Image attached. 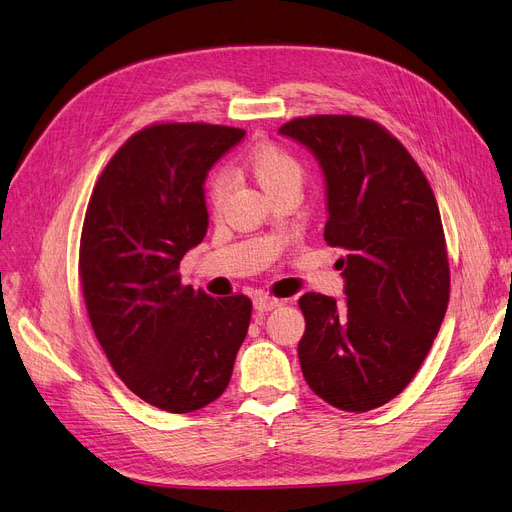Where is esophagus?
I'll return each mask as SVG.
<instances>
[{
    "instance_id": "34e87169",
    "label": "esophagus",
    "mask_w": 512,
    "mask_h": 512,
    "mask_svg": "<svg viewBox=\"0 0 512 512\" xmlns=\"http://www.w3.org/2000/svg\"><path fill=\"white\" fill-rule=\"evenodd\" d=\"M277 305H279V301H277V298H273V296H267V294L254 296V309H256L258 313H269V311H273Z\"/></svg>"
}]
</instances>
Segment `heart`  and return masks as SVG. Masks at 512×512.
Listing matches in <instances>:
<instances>
[{"mask_svg":"<svg viewBox=\"0 0 512 512\" xmlns=\"http://www.w3.org/2000/svg\"><path fill=\"white\" fill-rule=\"evenodd\" d=\"M243 171L260 186L267 197L281 190H298L303 184V167L286 148L275 144L254 146L243 158ZM226 195V180L216 175L209 184V201L214 207L222 203Z\"/></svg>","mask_w":512,"mask_h":512,"instance_id":"b5f03b06","label":"heart"}]
</instances>
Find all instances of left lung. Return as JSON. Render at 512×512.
I'll return each instance as SVG.
<instances>
[{
	"label": "left lung",
	"instance_id": "8db88e82",
	"mask_svg": "<svg viewBox=\"0 0 512 512\" xmlns=\"http://www.w3.org/2000/svg\"><path fill=\"white\" fill-rule=\"evenodd\" d=\"M324 175V239L341 248L345 303L301 296L298 360L311 390L351 413L377 409L415 377L449 303L443 222L424 171L396 137L358 116L279 129Z\"/></svg>",
	"mask_w": 512,
	"mask_h": 512
}]
</instances>
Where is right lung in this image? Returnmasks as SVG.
<instances>
[{
    "instance_id": "1",
    "label": "right lung",
    "mask_w": 512,
    "mask_h": 512,
    "mask_svg": "<svg viewBox=\"0 0 512 512\" xmlns=\"http://www.w3.org/2000/svg\"><path fill=\"white\" fill-rule=\"evenodd\" d=\"M245 131L175 122L122 146L88 201L80 279L88 317L116 375L167 413L214 402L248 334V296L182 286L180 260L203 241L209 169Z\"/></svg>"
}]
</instances>
